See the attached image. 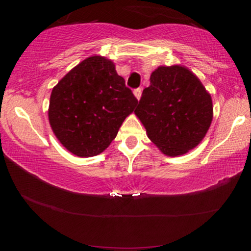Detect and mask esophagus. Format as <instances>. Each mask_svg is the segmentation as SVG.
Listing matches in <instances>:
<instances>
[{"label": "esophagus", "instance_id": "1", "mask_svg": "<svg viewBox=\"0 0 251 251\" xmlns=\"http://www.w3.org/2000/svg\"><path fill=\"white\" fill-rule=\"evenodd\" d=\"M133 95H135V97L139 100L140 97H142V88L135 89V91H133Z\"/></svg>", "mask_w": 251, "mask_h": 251}]
</instances>
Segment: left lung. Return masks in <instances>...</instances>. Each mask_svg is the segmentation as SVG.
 <instances>
[{"mask_svg": "<svg viewBox=\"0 0 251 251\" xmlns=\"http://www.w3.org/2000/svg\"><path fill=\"white\" fill-rule=\"evenodd\" d=\"M150 80L135 114L161 152L183 155L200 144L211 125V96L180 65L157 67Z\"/></svg>", "mask_w": 251, "mask_h": 251, "instance_id": "obj_1", "label": "left lung"}]
</instances>
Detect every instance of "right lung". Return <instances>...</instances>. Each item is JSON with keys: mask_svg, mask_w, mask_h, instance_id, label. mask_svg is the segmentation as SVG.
I'll list each match as a JSON object with an SVG mask.
<instances>
[{"mask_svg": "<svg viewBox=\"0 0 251 251\" xmlns=\"http://www.w3.org/2000/svg\"><path fill=\"white\" fill-rule=\"evenodd\" d=\"M137 104L113 61L92 56L52 89L48 114L61 145L75 155L88 157L107 149Z\"/></svg>", "mask_w": 251, "mask_h": 251, "instance_id": "1", "label": "right lung"}]
</instances>
